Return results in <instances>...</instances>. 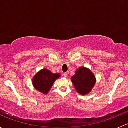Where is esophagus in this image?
Instances as JSON below:
<instances>
[{"mask_svg": "<svg viewBox=\"0 0 128 128\" xmlns=\"http://www.w3.org/2000/svg\"><path fill=\"white\" fill-rule=\"evenodd\" d=\"M63 76L66 77V78H67L68 77V74L67 72H64V73H63Z\"/></svg>", "mask_w": 128, "mask_h": 128, "instance_id": "34e87169", "label": "esophagus"}]
</instances>
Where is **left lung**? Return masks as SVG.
<instances>
[{
  "instance_id": "1",
  "label": "left lung",
  "mask_w": 128,
  "mask_h": 128,
  "mask_svg": "<svg viewBox=\"0 0 128 128\" xmlns=\"http://www.w3.org/2000/svg\"><path fill=\"white\" fill-rule=\"evenodd\" d=\"M71 81L76 91L79 94H88L96 83V78L94 73L85 67H80L71 77Z\"/></svg>"
}]
</instances>
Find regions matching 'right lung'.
Instances as JSON below:
<instances>
[{"instance_id": "right-lung-1", "label": "right lung", "mask_w": 128, "mask_h": 128, "mask_svg": "<svg viewBox=\"0 0 128 128\" xmlns=\"http://www.w3.org/2000/svg\"><path fill=\"white\" fill-rule=\"evenodd\" d=\"M59 73H52L47 69H42L37 72L32 78V84L36 90L42 94L49 92L54 82L59 78Z\"/></svg>"}]
</instances>
